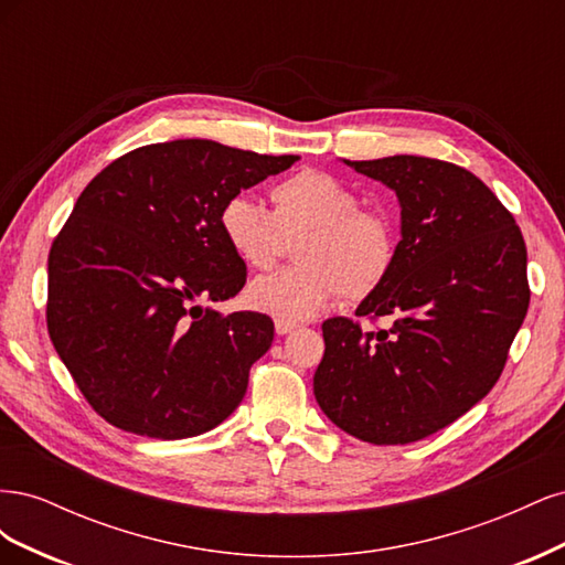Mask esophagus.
<instances>
[{"instance_id": "obj_1", "label": "esophagus", "mask_w": 565, "mask_h": 565, "mask_svg": "<svg viewBox=\"0 0 565 565\" xmlns=\"http://www.w3.org/2000/svg\"><path fill=\"white\" fill-rule=\"evenodd\" d=\"M297 328H299L297 322H289V320L276 318V332H278V334H289V332H295Z\"/></svg>"}]
</instances>
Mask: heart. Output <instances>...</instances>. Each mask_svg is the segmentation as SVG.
Returning a JSON list of instances; mask_svg holds the SVG:
<instances>
[{"label": "heart", "mask_w": 565, "mask_h": 565, "mask_svg": "<svg viewBox=\"0 0 565 565\" xmlns=\"http://www.w3.org/2000/svg\"><path fill=\"white\" fill-rule=\"evenodd\" d=\"M273 212L249 195H231L218 212V231L245 266L266 270L287 241L299 266L256 278L247 287L254 311L289 322L322 311L341 292L361 301L388 280L398 259V231L388 214L363 207L353 188L320 169H303L270 191Z\"/></svg>", "instance_id": "1"}]
</instances>
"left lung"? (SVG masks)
I'll list each match as a JSON object with an SVG mask.
<instances>
[{
	"instance_id": "left-lung-1",
	"label": "left lung",
	"mask_w": 565,
	"mask_h": 565,
	"mask_svg": "<svg viewBox=\"0 0 565 565\" xmlns=\"http://www.w3.org/2000/svg\"><path fill=\"white\" fill-rule=\"evenodd\" d=\"M344 162L401 202L396 266L355 309L393 322L370 332L351 318L324 320L313 393L339 429L405 446L452 424L500 380L530 303L527 252L514 216L465 167L417 156Z\"/></svg>"
}]
</instances>
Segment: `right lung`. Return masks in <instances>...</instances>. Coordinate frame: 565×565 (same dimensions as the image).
Instances as JSON below:
<instances>
[{"instance_id":"1","label":"right lung","mask_w":565,"mask_h":565,"mask_svg":"<svg viewBox=\"0 0 565 565\" xmlns=\"http://www.w3.org/2000/svg\"><path fill=\"white\" fill-rule=\"evenodd\" d=\"M297 160L179 139L127 152L84 188L49 252L46 328L117 429L191 438L241 405L273 320L195 301L231 299L247 280L218 231L224 202Z\"/></svg>"}]
</instances>
